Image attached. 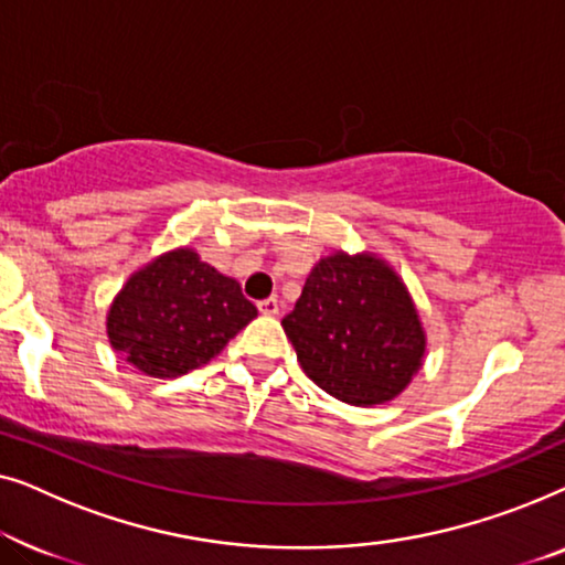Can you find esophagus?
Returning <instances> with one entry per match:
<instances>
[{
  "mask_svg": "<svg viewBox=\"0 0 565 565\" xmlns=\"http://www.w3.org/2000/svg\"><path fill=\"white\" fill-rule=\"evenodd\" d=\"M259 313H265V316H275V313H280V300L277 298H265V300H259Z\"/></svg>",
  "mask_w": 565,
  "mask_h": 565,
  "instance_id": "esophagus-1",
  "label": "esophagus"
}]
</instances>
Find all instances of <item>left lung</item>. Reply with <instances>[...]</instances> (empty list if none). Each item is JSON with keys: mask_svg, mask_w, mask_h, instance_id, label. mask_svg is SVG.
I'll use <instances>...</instances> for the list:
<instances>
[{"mask_svg": "<svg viewBox=\"0 0 565 565\" xmlns=\"http://www.w3.org/2000/svg\"><path fill=\"white\" fill-rule=\"evenodd\" d=\"M282 329L303 373L352 406L396 398L427 350L404 280L367 252L323 257L306 277Z\"/></svg>", "mask_w": 565, "mask_h": 565, "instance_id": "8db88e82", "label": "left lung"}]
</instances>
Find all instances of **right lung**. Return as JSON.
I'll return each instance as SVG.
<instances>
[{"instance_id": "right-lung-1", "label": "right lung", "mask_w": 565, "mask_h": 565, "mask_svg": "<svg viewBox=\"0 0 565 565\" xmlns=\"http://www.w3.org/2000/svg\"><path fill=\"white\" fill-rule=\"evenodd\" d=\"M254 316L234 277L174 249L128 277L107 311V337L141 373L177 377L211 362Z\"/></svg>"}]
</instances>
